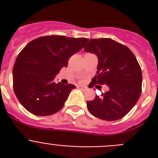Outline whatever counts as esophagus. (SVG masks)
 Here are the masks:
<instances>
[{"instance_id": "esophagus-1", "label": "esophagus", "mask_w": 158, "mask_h": 158, "mask_svg": "<svg viewBox=\"0 0 158 158\" xmlns=\"http://www.w3.org/2000/svg\"><path fill=\"white\" fill-rule=\"evenodd\" d=\"M78 89H80L81 90H85V87H84V86H81V85H78L77 86Z\"/></svg>"}]
</instances>
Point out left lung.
Here are the masks:
<instances>
[{"instance_id": "1", "label": "left lung", "mask_w": 158, "mask_h": 158, "mask_svg": "<svg viewBox=\"0 0 158 158\" xmlns=\"http://www.w3.org/2000/svg\"><path fill=\"white\" fill-rule=\"evenodd\" d=\"M84 49L98 58L93 83L109 87L101 96L87 101L89 112L103 120L122 118L133 108L142 92V70L136 58L128 47L108 38L90 40Z\"/></svg>"}]
</instances>
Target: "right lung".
<instances>
[{
  "instance_id": "1",
  "label": "right lung",
  "mask_w": 158,
  "mask_h": 158,
  "mask_svg": "<svg viewBox=\"0 0 158 158\" xmlns=\"http://www.w3.org/2000/svg\"><path fill=\"white\" fill-rule=\"evenodd\" d=\"M88 40L49 35L37 38L26 45L12 70L14 92L25 109L39 116L53 115L62 109L76 86L57 84L54 77Z\"/></svg>"
}]
</instances>
